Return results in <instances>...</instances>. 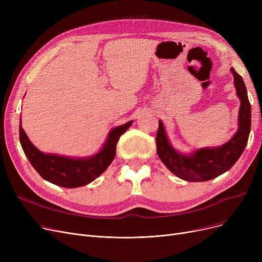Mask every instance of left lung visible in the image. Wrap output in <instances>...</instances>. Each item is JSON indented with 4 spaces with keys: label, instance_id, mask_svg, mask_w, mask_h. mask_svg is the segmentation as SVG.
Segmentation results:
<instances>
[{
    "label": "left lung",
    "instance_id": "obj_1",
    "mask_svg": "<svg viewBox=\"0 0 262 262\" xmlns=\"http://www.w3.org/2000/svg\"><path fill=\"white\" fill-rule=\"evenodd\" d=\"M235 79L237 95L240 99L239 129L222 146L200 148L192 155H183L175 150L168 138L162 122L156 136L157 154L160 160L173 174L187 182H207L228 171L242 155L251 132V104L242 77L230 68Z\"/></svg>",
    "mask_w": 262,
    "mask_h": 262
}]
</instances>
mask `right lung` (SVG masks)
Masks as SVG:
<instances>
[{"instance_id": "add662e5", "label": "right lung", "mask_w": 262, "mask_h": 262, "mask_svg": "<svg viewBox=\"0 0 262 262\" xmlns=\"http://www.w3.org/2000/svg\"><path fill=\"white\" fill-rule=\"evenodd\" d=\"M132 123L129 121L114 128L100 152L84 159L43 154L33 145L21 126L20 142L26 157L43 180L64 188H77L91 183L108 168L116 156L120 136L129 128Z\"/></svg>"}]
</instances>
